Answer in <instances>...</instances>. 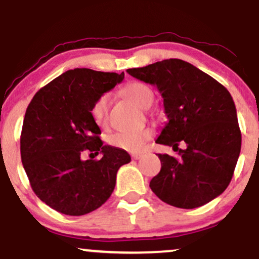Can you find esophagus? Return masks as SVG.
I'll list each match as a JSON object with an SVG mask.
<instances>
[{
  "mask_svg": "<svg viewBox=\"0 0 259 259\" xmlns=\"http://www.w3.org/2000/svg\"><path fill=\"white\" fill-rule=\"evenodd\" d=\"M142 157V154H140V153H135V154H132V158L133 159H140Z\"/></svg>",
  "mask_w": 259,
  "mask_h": 259,
  "instance_id": "obj_1",
  "label": "esophagus"
}]
</instances>
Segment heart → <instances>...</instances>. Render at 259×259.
<instances>
[{
  "instance_id": "obj_1",
  "label": "heart",
  "mask_w": 259,
  "mask_h": 259,
  "mask_svg": "<svg viewBox=\"0 0 259 259\" xmlns=\"http://www.w3.org/2000/svg\"><path fill=\"white\" fill-rule=\"evenodd\" d=\"M123 92L141 108H148L153 102V92L147 85L134 81L123 89ZM109 106H111V94H103L94 102L91 107V117L99 126H105L108 123ZM153 136V132L148 127L132 132H119L108 138V142L113 147L127 152H139Z\"/></svg>"
}]
</instances>
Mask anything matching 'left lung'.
<instances>
[{
	"instance_id": "left-lung-1",
	"label": "left lung",
	"mask_w": 259,
	"mask_h": 259,
	"mask_svg": "<svg viewBox=\"0 0 259 259\" xmlns=\"http://www.w3.org/2000/svg\"><path fill=\"white\" fill-rule=\"evenodd\" d=\"M156 85L169 121L156 140L178 157L158 154L162 168L150 187L165 203L192 209L224 192L241 150V132L233 97L221 82L178 58L127 69ZM185 142L187 148L177 147Z\"/></svg>"
}]
</instances>
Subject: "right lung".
Masks as SVG:
<instances>
[{
    "label": "right lung",
    "mask_w": 259,
    "mask_h": 259,
    "mask_svg": "<svg viewBox=\"0 0 259 259\" xmlns=\"http://www.w3.org/2000/svg\"><path fill=\"white\" fill-rule=\"evenodd\" d=\"M124 79V73L88 68L67 70L40 89L26 108L20 156L32 191L67 215H84L112 195L117 171L130 162L126 151L103 145L91 107ZM84 150L101 160L79 159ZM92 154V153H91Z\"/></svg>",
    "instance_id": "1"
}]
</instances>
